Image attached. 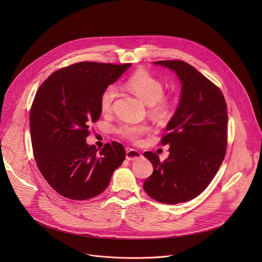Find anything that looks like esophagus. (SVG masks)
I'll list each match as a JSON object with an SVG mask.
<instances>
[{
    "label": "esophagus",
    "instance_id": "1",
    "mask_svg": "<svg viewBox=\"0 0 262 262\" xmlns=\"http://www.w3.org/2000/svg\"><path fill=\"white\" fill-rule=\"evenodd\" d=\"M142 154L136 149H128L126 151V159L127 160H137L140 158Z\"/></svg>",
    "mask_w": 262,
    "mask_h": 262
}]
</instances>
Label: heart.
Here are the masks:
<instances>
[{
    "instance_id": "heart-1",
    "label": "heart",
    "mask_w": 262,
    "mask_h": 262,
    "mask_svg": "<svg viewBox=\"0 0 262 262\" xmlns=\"http://www.w3.org/2000/svg\"><path fill=\"white\" fill-rule=\"evenodd\" d=\"M126 88L148 105L150 115L156 119H162L169 115L173 107V100L164 96V84L160 78L145 70H138L126 81ZM119 96L115 84L107 85L100 97V106L103 113H110ZM149 130L146 125H134L125 123L118 128V132L125 138L137 142L140 137Z\"/></svg>"
}]
</instances>
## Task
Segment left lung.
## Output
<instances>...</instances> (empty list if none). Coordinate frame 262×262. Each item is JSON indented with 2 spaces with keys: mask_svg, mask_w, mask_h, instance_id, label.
Masks as SVG:
<instances>
[{
  "mask_svg": "<svg viewBox=\"0 0 262 262\" xmlns=\"http://www.w3.org/2000/svg\"><path fill=\"white\" fill-rule=\"evenodd\" d=\"M153 63L177 74L182 94L161 138L169 145L168 157L161 162L157 154L143 153L153 165L143 188L155 201L174 205L202 193L219 170L227 147V105L220 89L187 62Z\"/></svg>",
  "mask_w": 262,
  "mask_h": 262,
  "instance_id": "1",
  "label": "left lung"
}]
</instances>
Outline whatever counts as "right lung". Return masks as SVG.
Returning <instances> with one entry per match:
<instances>
[{
  "label": "right lung",
  "mask_w": 262,
  "mask_h": 262,
  "mask_svg": "<svg viewBox=\"0 0 262 262\" xmlns=\"http://www.w3.org/2000/svg\"><path fill=\"white\" fill-rule=\"evenodd\" d=\"M131 63L78 62L49 75L38 89L30 110V133L38 168L64 198L92 199L109 186L126 157L113 141L102 149L88 145L90 126L101 117L100 97Z\"/></svg>",
  "instance_id": "obj_1"
}]
</instances>
